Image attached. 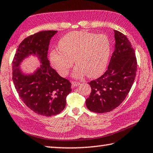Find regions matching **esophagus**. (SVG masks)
I'll list each match as a JSON object with an SVG mask.
<instances>
[{
  "label": "esophagus",
  "instance_id": "esophagus-1",
  "mask_svg": "<svg viewBox=\"0 0 153 153\" xmlns=\"http://www.w3.org/2000/svg\"><path fill=\"white\" fill-rule=\"evenodd\" d=\"M80 84V83L79 82H76V81H73L71 82V85H72V87H77V86H78Z\"/></svg>",
  "mask_w": 153,
  "mask_h": 153
}]
</instances>
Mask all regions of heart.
<instances>
[{
  "label": "heart",
  "mask_w": 153,
  "mask_h": 153,
  "mask_svg": "<svg viewBox=\"0 0 153 153\" xmlns=\"http://www.w3.org/2000/svg\"><path fill=\"white\" fill-rule=\"evenodd\" d=\"M59 48L50 52L53 65L61 76L65 77L73 67L76 68L74 76L87 75L96 77L106 68L110 53V42L106 35L85 30L72 31L65 34L59 41Z\"/></svg>",
  "instance_id": "1"
}]
</instances>
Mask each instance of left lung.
Returning a JSON list of instances; mask_svg holds the SVG:
<instances>
[{
    "mask_svg": "<svg viewBox=\"0 0 153 153\" xmlns=\"http://www.w3.org/2000/svg\"><path fill=\"white\" fill-rule=\"evenodd\" d=\"M115 47L106 71L88 84L91 91L86 106L91 112L112 111L126 98L134 83L137 69L134 50L128 38L114 30Z\"/></svg>",
    "mask_w": 153,
    "mask_h": 153,
    "instance_id": "1",
    "label": "left lung"
}]
</instances>
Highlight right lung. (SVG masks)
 Masks as SVG:
<instances>
[{
	"label": "right lung",
	"mask_w": 153,
	"mask_h": 153,
	"mask_svg": "<svg viewBox=\"0 0 153 153\" xmlns=\"http://www.w3.org/2000/svg\"><path fill=\"white\" fill-rule=\"evenodd\" d=\"M57 30H43L25 39L13 61V81L19 96L33 112L45 116L59 114L66 105L71 84L50 66L48 51L51 37ZM38 57L42 63L34 73L25 75L19 68L29 54Z\"/></svg>",
	"instance_id": "obj_1"
}]
</instances>
